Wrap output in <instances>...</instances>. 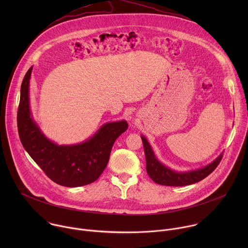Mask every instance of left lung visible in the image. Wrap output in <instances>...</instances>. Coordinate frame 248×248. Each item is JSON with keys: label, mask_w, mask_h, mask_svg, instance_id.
Masks as SVG:
<instances>
[{"label": "left lung", "mask_w": 248, "mask_h": 248, "mask_svg": "<svg viewBox=\"0 0 248 248\" xmlns=\"http://www.w3.org/2000/svg\"><path fill=\"white\" fill-rule=\"evenodd\" d=\"M142 139L144 153L146 158V170L148 175L158 185L167 186H184L196 184L213 171L222 160L223 153H221L214 161L199 169L180 171L167 167L160 162L156 157L150 143L144 135H141Z\"/></svg>", "instance_id": "1"}]
</instances>
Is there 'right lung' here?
Here are the masks:
<instances>
[{"label":"right lung","instance_id":"right-lung-1","mask_svg":"<svg viewBox=\"0 0 248 248\" xmlns=\"http://www.w3.org/2000/svg\"><path fill=\"white\" fill-rule=\"evenodd\" d=\"M31 66L22 80L17 111V127L21 143L34 160L56 184L78 187L98 180L108 164L116 139L127 129L124 120L104 124L83 142L59 145L49 139L35 122L29 98Z\"/></svg>","mask_w":248,"mask_h":248}]
</instances>
